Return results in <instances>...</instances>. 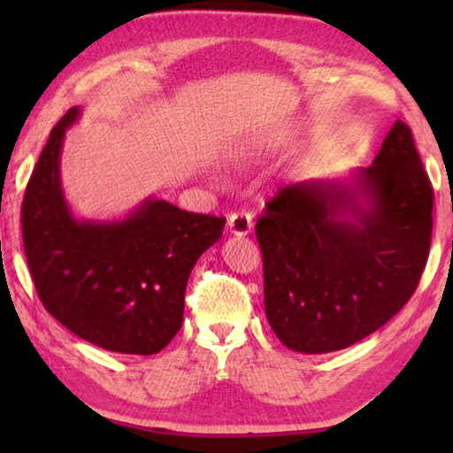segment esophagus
<instances>
[{
    "instance_id": "34e87169",
    "label": "esophagus",
    "mask_w": 453,
    "mask_h": 453,
    "mask_svg": "<svg viewBox=\"0 0 453 453\" xmlns=\"http://www.w3.org/2000/svg\"><path fill=\"white\" fill-rule=\"evenodd\" d=\"M227 227H229V234H234L237 237L248 235L251 234V227H254V216H251L250 211L232 213L227 219Z\"/></svg>"
}]
</instances>
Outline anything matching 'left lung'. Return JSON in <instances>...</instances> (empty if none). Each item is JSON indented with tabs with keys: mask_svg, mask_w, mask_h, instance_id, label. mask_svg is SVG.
Listing matches in <instances>:
<instances>
[{
	"mask_svg": "<svg viewBox=\"0 0 453 453\" xmlns=\"http://www.w3.org/2000/svg\"><path fill=\"white\" fill-rule=\"evenodd\" d=\"M432 210V183L400 119L373 164L349 180L280 189L256 235L265 316L283 346L329 354L392 319L426 267Z\"/></svg>",
	"mask_w": 453,
	"mask_h": 453,
	"instance_id": "1",
	"label": "left lung"
}]
</instances>
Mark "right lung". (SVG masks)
I'll return each mask as SVG.
<instances>
[{
  "label": "right lung",
  "instance_id": "add662e5",
  "mask_svg": "<svg viewBox=\"0 0 453 453\" xmlns=\"http://www.w3.org/2000/svg\"><path fill=\"white\" fill-rule=\"evenodd\" d=\"M81 110L51 129L21 203V234L37 296L53 318L94 346L118 354L162 351L183 321L197 257L226 219L148 197L124 219H78L59 175L61 145Z\"/></svg>",
  "mask_w": 453,
  "mask_h": 453
}]
</instances>
